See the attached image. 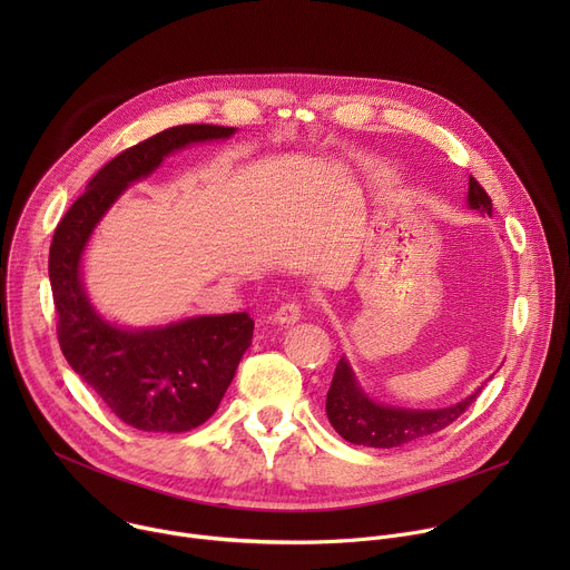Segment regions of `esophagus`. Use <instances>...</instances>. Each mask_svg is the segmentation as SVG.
Segmentation results:
<instances>
[{
    "mask_svg": "<svg viewBox=\"0 0 570 570\" xmlns=\"http://www.w3.org/2000/svg\"><path fill=\"white\" fill-rule=\"evenodd\" d=\"M299 317H302V306L297 302H286L273 313V322L282 324V327H284V324H286V327H288V324H295Z\"/></svg>",
    "mask_w": 570,
    "mask_h": 570,
    "instance_id": "obj_1",
    "label": "esophagus"
}]
</instances>
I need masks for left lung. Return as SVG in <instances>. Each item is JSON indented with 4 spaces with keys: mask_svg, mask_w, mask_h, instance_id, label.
I'll list each match as a JSON object with an SVG mask.
<instances>
[{
    "mask_svg": "<svg viewBox=\"0 0 570 570\" xmlns=\"http://www.w3.org/2000/svg\"><path fill=\"white\" fill-rule=\"evenodd\" d=\"M466 203L471 209L492 216V198L487 196L475 178H469ZM480 390L482 385L462 401L446 405V409H396V405L374 401L361 387L350 361L343 356L336 365L332 387L327 392V417L336 433L352 444L392 449L429 438L453 424L469 409V403H473Z\"/></svg>",
    "mask_w": 570,
    "mask_h": 570,
    "instance_id": "1",
    "label": "left lung"
}]
</instances>
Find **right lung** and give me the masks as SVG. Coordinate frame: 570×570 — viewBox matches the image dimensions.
<instances>
[{"label": "right lung", "mask_w": 570, "mask_h": 570, "mask_svg": "<svg viewBox=\"0 0 570 570\" xmlns=\"http://www.w3.org/2000/svg\"><path fill=\"white\" fill-rule=\"evenodd\" d=\"M234 132L236 128L187 124L139 141L108 161L53 232L49 282L60 350L69 367L137 431L185 433L207 422L253 343L255 322L240 311L194 315L159 327H119L86 293L83 253L117 198L148 178L167 155Z\"/></svg>", "instance_id": "1"}]
</instances>
